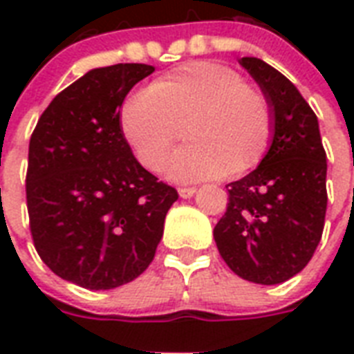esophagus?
<instances>
[{
	"label": "esophagus",
	"mask_w": 354,
	"mask_h": 354,
	"mask_svg": "<svg viewBox=\"0 0 354 354\" xmlns=\"http://www.w3.org/2000/svg\"><path fill=\"white\" fill-rule=\"evenodd\" d=\"M196 193V189L194 187H182V189H178V194L182 196V198H191L193 194Z\"/></svg>",
	"instance_id": "34e87169"
}]
</instances>
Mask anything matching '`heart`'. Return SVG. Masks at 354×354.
<instances>
[{
	"mask_svg": "<svg viewBox=\"0 0 354 354\" xmlns=\"http://www.w3.org/2000/svg\"><path fill=\"white\" fill-rule=\"evenodd\" d=\"M121 130L139 163L176 182L236 178L264 160L274 138L268 101L235 69L193 62L136 91L121 108Z\"/></svg>",
	"mask_w": 354,
	"mask_h": 354,
	"instance_id": "1",
	"label": "heart"
}]
</instances>
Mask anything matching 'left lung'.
<instances>
[{"label":"left lung","instance_id":"left-lung-1","mask_svg":"<svg viewBox=\"0 0 354 354\" xmlns=\"http://www.w3.org/2000/svg\"><path fill=\"white\" fill-rule=\"evenodd\" d=\"M274 113L268 154L227 183V209L215 226L222 259L239 277L279 285L299 274L319 244L327 211V156L316 113L285 75L242 57Z\"/></svg>","mask_w":354,"mask_h":354}]
</instances>
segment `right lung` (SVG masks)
Listing matches in <instances>:
<instances>
[{"mask_svg": "<svg viewBox=\"0 0 354 354\" xmlns=\"http://www.w3.org/2000/svg\"><path fill=\"white\" fill-rule=\"evenodd\" d=\"M152 71L91 69L53 99L30 136L25 191L36 252L82 288L110 290L143 274L178 200L139 165L119 122L128 91Z\"/></svg>", "mask_w": 354, "mask_h": 354, "instance_id": "add662e5", "label": "right lung"}]
</instances>
